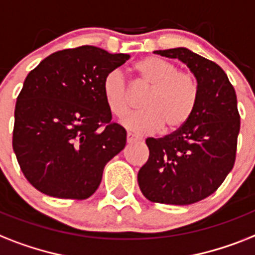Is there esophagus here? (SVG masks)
<instances>
[{
  "mask_svg": "<svg viewBox=\"0 0 255 255\" xmlns=\"http://www.w3.org/2000/svg\"><path fill=\"white\" fill-rule=\"evenodd\" d=\"M138 138L137 137H134L133 134L132 133H127V142H129V144H132V142L134 141H137Z\"/></svg>",
  "mask_w": 255,
  "mask_h": 255,
  "instance_id": "1",
  "label": "esophagus"
}]
</instances>
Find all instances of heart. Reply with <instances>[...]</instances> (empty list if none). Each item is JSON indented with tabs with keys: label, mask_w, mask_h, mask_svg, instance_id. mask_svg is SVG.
<instances>
[{
	"label": "heart",
	"mask_w": 255,
	"mask_h": 255,
	"mask_svg": "<svg viewBox=\"0 0 255 255\" xmlns=\"http://www.w3.org/2000/svg\"><path fill=\"white\" fill-rule=\"evenodd\" d=\"M138 80L149 86L141 99V110L122 119L127 129L136 134H148L165 126V131L182 128L195 113L199 101V84L190 72L179 70L178 65L158 56H148L134 63ZM102 93L110 113L123 117L131 106L128 82L119 69L105 76Z\"/></svg>",
	"instance_id": "heart-1"
}]
</instances>
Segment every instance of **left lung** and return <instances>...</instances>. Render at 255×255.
<instances>
[{
  "label": "left lung",
  "mask_w": 255,
  "mask_h": 255,
  "mask_svg": "<svg viewBox=\"0 0 255 255\" xmlns=\"http://www.w3.org/2000/svg\"><path fill=\"white\" fill-rule=\"evenodd\" d=\"M154 53L190 68L199 84V101L183 127L165 137L146 138L149 158L137 182L150 202L187 206L214 194L233 169L240 132L237 97L214 61L187 48Z\"/></svg>",
  "instance_id": "left-lung-1"
}]
</instances>
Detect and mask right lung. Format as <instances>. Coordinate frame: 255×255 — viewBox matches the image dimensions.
I'll list each match as a JSON object with an SVG mask.
<instances>
[{"mask_svg": "<svg viewBox=\"0 0 255 255\" xmlns=\"http://www.w3.org/2000/svg\"><path fill=\"white\" fill-rule=\"evenodd\" d=\"M129 59L94 45L49 55L27 74L14 111L13 149L36 190L60 199H88L103 169L126 146L111 122L103 78Z\"/></svg>", "mask_w": 255, "mask_h": 255, "instance_id": "right-lung-1", "label": "right lung"}]
</instances>
